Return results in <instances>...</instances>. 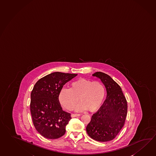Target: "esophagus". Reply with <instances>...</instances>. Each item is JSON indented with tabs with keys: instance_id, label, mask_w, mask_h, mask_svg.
<instances>
[{
	"instance_id": "obj_1",
	"label": "esophagus",
	"mask_w": 156,
	"mask_h": 156,
	"mask_svg": "<svg viewBox=\"0 0 156 156\" xmlns=\"http://www.w3.org/2000/svg\"><path fill=\"white\" fill-rule=\"evenodd\" d=\"M80 115V114H72L71 115V117H79Z\"/></svg>"
}]
</instances>
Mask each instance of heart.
<instances>
[{"mask_svg":"<svg viewBox=\"0 0 156 156\" xmlns=\"http://www.w3.org/2000/svg\"><path fill=\"white\" fill-rule=\"evenodd\" d=\"M105 96V89L102 83L90 80L79 79L70 83V89L63 88L59 94V101L64 107L77 112L87 109L90 112L97 110L102 105Z\"/></svg>","mask_w":156,"mask_h":156,"instance_id":"b5f03b06","label":"heart"}]
</instances>
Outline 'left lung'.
<instances>
[{"label": "left lung", "mask_w": 156, "mask_h": 156, "mask_svg": "<svg viewBox=\"0 0 156 156\" xmlns=\"http://www.w3.org/2000/svg\"><path fill=\"white\" fill-rule=\"evenodd\" d=\"M92 76L100 79L107 90V98L98 111L93 115L86 127L90 137L98 142L113 140L124 126L127 103L120 86L107 74L97 72Z\"/></svg>", "instance_id": "obj_1"}]
</instances>
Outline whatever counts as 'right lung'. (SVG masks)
Instances as JSON below:
<instances>
[{"label": "right lung", "instance_id": "right-lung-1", "mask_svg": "<svg viewBox=\"0 0 156 156\" xmlns=\"http://www.w3.org/2000/svg\"><path fill=\"white\" fill-rule=\"evenodd\" d=\"M76 74L54 72L35 83L30 95V112L36 130L42 136L57 139L66 133L71 119L70 113L63 111L59 94L64 85Z\"/></svg>", "mask_w": 156, "mask_h": 156}]
</instances>
